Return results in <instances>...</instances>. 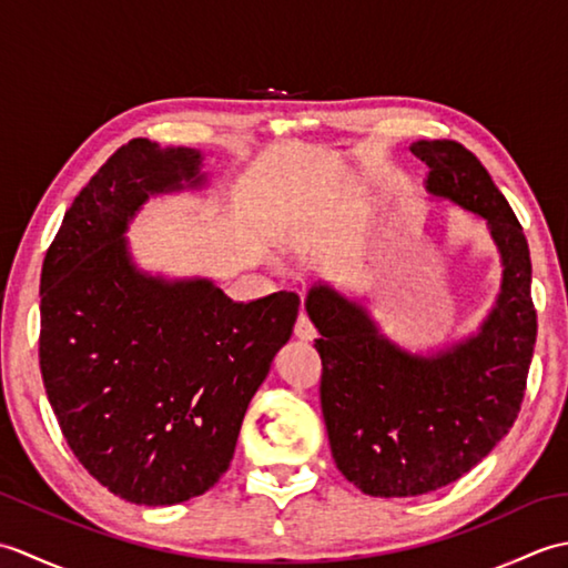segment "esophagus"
I'll return each mask as SVG.
<instances>
[{
  "instance_id": "1",
  "label": "esophagus",
  "mask_w": 568,
  "mask_h": 568,
  "mask_svg": "<svg viewBox=\"0 0 568 568\" xmlns=\"http://www.w3.org/2000/svg\"><path fill=\"white\" fill-rule=\"evenodd\" d=\"M295 336L300 342H312L317 336V329L312 327V322L307 320L305 312H300V317L295 322Z\"/></svg>"
}]
</instances>
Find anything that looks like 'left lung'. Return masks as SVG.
Masks as SVG:
<instances>
[{
  "label": "left lung",
  "instance_id": "left-lung-1",
  "mask_svg": "<svg viewBox=\"0 0 568 568\" xmlns=\"http://www.w3.org/2000/svg\"><path fill=\"white\" fill-rule=\"evenodd\" d=\"M425 192L480 216L500 256V291L476 332L427 352L390 339L361 297L310 287L320 332L322 415L334 464L373 498L454 484L490 454L520 413L537 339L532 261L508 200L464 143L415 141Z\"/></svg>",
  "mask_w": 568,
  "mask_h": 568
}]
</instances>
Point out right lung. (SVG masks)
I'll use <instances>...</instances> for the list:
<instances>
[{
  "mask_svg": "<svg viewBox=\"0 0 568 568\" xmlns=\"http://www.w3.org/2000/svg\"><path fill=\"white\" fill-rule=\"evenodd\" d=\"M210 183L202 151L129 141L70 204L41 271V376L63 437L106 490L151 508L222 478L300 310L295 293L244 305L212 277L136 263L126 232L143 204Z\"/></svg>",
  "mask_w": 568,
  "mask_h": 568,
  "instance_id": "add662e5",
  "label": "right lung"
}]
</instances>
